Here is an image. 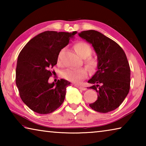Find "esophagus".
<instances>
[{
	"mask_svg": "<svg viewBox=\"0 0 146 146\" xmlns=\"http://www.w3.org/2000/svg\"><path fill=\"white\" fill-rule=\"evenodd\" d=\"M75 86L76 88L80 89V90H84V91L86 90V88L85 87H83V86H79V85H76V84L75 85Z\"/></svg>",
	"mask_w": 146,
	"mask_h": 146,
	"instance_id": "esophagus-1",
	"label": "esophagus"
}]
</instances>
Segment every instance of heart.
I'll use <instances>...</instances> for the list:
<instances>
[{
	"label": "heart",
	"instance_id": "b5f03b06",
	"mask_svg": "<svg viewBox=\"0 0 146 146\" xmlns=\"http://www.w3.org/2000/svg\"><path fill=\"white\" fill-rule=\"evenodd\" d=\"M76 52L81 57L85 58L84 64L86 67L91 71L95 70L97 67V61L95 58L91 56V54L92 53L90 46L85 42H78L76 43L74 46ZM63 52V50H61L58 53L57 56V64L61 66L62 64L61 55ZM64 77L66 80L71 82L78 83L86 78L88 76V71L86 68H79V69H68L63 73Z\"/></svg>",
	"mask_w": 146,
	"mask_h": 146
}]
</instances>
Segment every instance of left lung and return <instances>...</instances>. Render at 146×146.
Listing matches in <instances>:
<instances>
[{
  "instance_id": "obj_1",
  "label": "left lung",
  "mask_w": 146,
  "mask_h": 146,
  "mask_svg": "<svg viewBox=\"0 0 146 146\" xmlns=\"http://www.w3.org/2000/svg\"><path fill=\"white\" fill-rule=\"evenodd\" d=\"M81 38L92 44L98 57L97 71L88 83L98 93L97 100L90 104L91 109L108 113L119 107L130 89L131 70L126 55L112 39L95 30L83 31Z\"/></svg>"
}]
</instances>
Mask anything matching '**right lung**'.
<instances>
[{
	"instance_id": "1",
	"label": "right lung",
	"mask_w": 146,
	"mask_h": 146,
	"mask_svg": "<svg viewBox=\"0 0 146 146\" xmlns=\"http://www.w3.org/2000/svg\"><path fill=\"white\" fill-rule=\"evenodd\" d=\"M72 33L46 31L35 36L20 52L16 68V84L23 102L33 111L48 114L58 109L65 98L70 82L64 79L48 82L61 49L74 38Z\"/></svg>"
}]
</instances>
